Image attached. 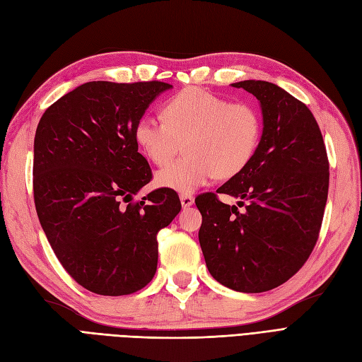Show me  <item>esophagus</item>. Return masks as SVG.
I'll return each mask as SVG.
<instances>
[{
	"instance_id": "34e87169",
	"label": "esophagus",
	"mask_w": 362,
	"mask_h": 362,
	"mask_svg": "<svg viewBox=\"0 0 362 362\" xmlns=\"http://www.w3.org/2000/svg\"><path fill=\"white\" fill-rule=\"evenodd\" d=\"M193 202H194V198H193L192 194H181V205L184 208L193 205Z\"/></svg>"
}]
</instances>
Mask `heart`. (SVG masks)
<instances>
[{
	"label": "heart",
	"instance_id": "b5f03b06",
	"mask_svg": "<svg viewBox=\"0 0 362 362\" xmlns=\"http://www.w3.org/2000/svg\"><path fill=\"white\" fill-rule=\"evenodd\" d=\"M262 120L255 105L229 103L201 87H187L164 104L163 119L141 116L134 140L145 157L168 166L184 144L185 157L157 173L163 189L192 193L214 177L228 180L255 157Z\"/></svg>",
	"mask_w": 362,
	"mask_h": 362
}]
</instances>
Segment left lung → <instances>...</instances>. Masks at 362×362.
I'll return each instance as SVG.
<instances>
[{
    "mask_svg": "<svg viewBox=\"0 0 362 362\" xmlns=\"http://www.w3.org/2000/svg\"><path fill=\"white\" fill-rule=\"evenodd\" d=\"M257 96L262 136L246 169L216 193L194 199L202 214L199 243L211 276L242 293L279 287L310 258L329 189V160L311 110L276 84L234 83ZM217 192L240 199L238 212Z\"/></svg>",
    "mask_w": 362,
    "mask_h": 362,
    "instance_id": "left-lung-1",
    "label": "left lung"
}]
</instances>
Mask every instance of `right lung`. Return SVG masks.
<instances>
[{"instance_id": "1", "label": "right lung", "mask_w": 362, "mask_h": 362, "mask_svg": "<svg viewBox=\"0 0 362 362\" xmlns=\"http://www.w3.org/2000/svg\"><path fill=\"white\" fill-rule=\"evenodd\" d=\"M169 83L90 81L42 115L35 137L33 193L48 242L81 287L125 296L154 278L157 234L181 210L178 194L157 189L134 125Z\"/></svg>"}]
</instances>
